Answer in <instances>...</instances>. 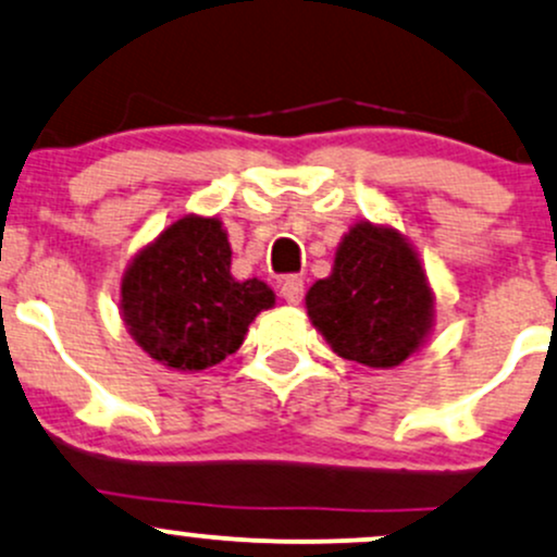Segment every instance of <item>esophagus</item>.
Wrapping results in <instances>:
<instances>
[{"label": "esophagus", "mask_w": 557, "mask_h": 557, "mask_svg": "<svg viewBox=\"0 0 557 557\" xmlns=\"http://www.w3.org/2000/svg\"><path fill=\"white\" fill-rule=\"evenodd\" d=\"M280 296H283L287 304H300V298H304V280L296 277V274H290V277H285L283 283H280Z\"/></svg>", "instance_id": "1"}]
</instances>
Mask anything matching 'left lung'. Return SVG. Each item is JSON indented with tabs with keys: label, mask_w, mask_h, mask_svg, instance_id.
Masks as SVG:
<instances>
[{
	"label": "left lung",
	"mask_w": 557,
	"mask_h": 557,
	"mask_svg": "<svg viewBox=\"0 0 557 557\" xmlns=\"http://www.w3.org/2000/svg\"><path fill=\"white\" fill-rule=\"evenodd\" d=\"M311 322L337 356L398 367L432 324V290L417 253L395 230L361 222L345 235L335 270L306 296Z\"/></svg>",
	"instance_id": "left-lung-1"
}]
</instances>
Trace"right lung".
<instances>
[{
	"instance_id": "add662e5",
	"label": "right lung",
	"mask_w": 557,
	"mask_h": 557,
	"mask_svg": "<svg viewBox=\"0 0 557 557\" xmlns=\"http://www.w3.org/2000/svg\"><path fill=\"white\" fill-rule=\"evenodd\" d=\"M222 222L185 216L164 230L127 267L123 317L151 359L177 372H198L240 348L248 324L274 304L261 280L230 274Z\"/></svg>"
}]
</instances>
